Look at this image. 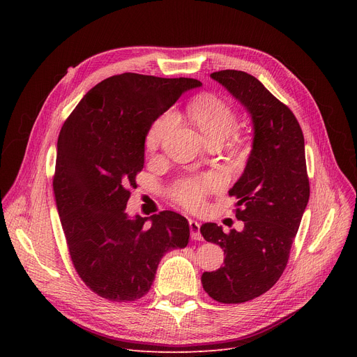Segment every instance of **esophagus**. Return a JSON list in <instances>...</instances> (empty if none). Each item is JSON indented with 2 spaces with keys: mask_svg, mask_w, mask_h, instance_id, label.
<instances>
[{
  "mask_svg": "<svg viewBox=\"0 0 357 357\" xmlns=\"http://www.w3.org/2000/svg\"><path fill=\"white\" fill-rule=\"evenodd\" d=\"M199 222L195 220H190V229H191V238L192 240H201L202 236L199 233Z\"/></svg>",
  "mask_w": 357,
  "mask_h": 357,
  "instance_id": "1",
  "label": "esophagus"
}]
</instances>
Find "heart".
Returning <instances> with one entry per match:
<instances>
[{"mask_svg":"<svg viewBox=\"0 0 357 357\" xmlns=\"http://www.w3.org/2000/svg\"><path fill=\"white\" fill-rule=\"evenodd\" d=\"M188 116L201 131L204 139L224 140L236 126L237 114L233 105L215 93H201L188 105ZM175 126V114L171 111L163 112L146 131L144 147L147 152H155ZM222 176L211 172L201 176H192L181 181L172 190V198L185 208H201L208 194L218 191L222 186Z\"/></svg>","mask_w":357,"mask_h":357,"instance_id":"b5f03b06","label":"heart"}]
</instances>
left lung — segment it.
<instances>
[{"mask_svg": "<svg viewBox=\"0 0 357 357\" xmlns=\"http://www.w3.org/2000/svg\"><path fill=\"white\" fill-rule=\"evenodd\" d=\"M250 112L255 139L245 172L230 190L238 199L241 231L224 233L215 222L199 229L226 255L224 266L204 272V291L221 304H241L269 291L284 273L310 198L301 126L288 105L252 75L226 69L211 73Z\"/></svg>", "mask_w": 357, "mask_h": 357, "instance_id": "obj_1", "label": "left lung"}]
</instances>
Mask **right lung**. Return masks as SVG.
Segmentation results:
<instances>
[{"label":"right lung","mask_w":357,"mask_h":357,"mask_svg":"<svg viewBox=\"0 0 357 357\" xmlns=\"http://www.w3.org/2000/svg\"><path fill=\"white\" fill-rule=\"evenodd\" d=\"M192 78L126 72L86 92L58 139L53 192L72 265L84 284L112 303H131L152 287L165 253L183 249L188 220L160 211L131 220L130 188L144 165L146 131Z\"/></svg>","instance_id":"right-lung-1"}]
</instances>
